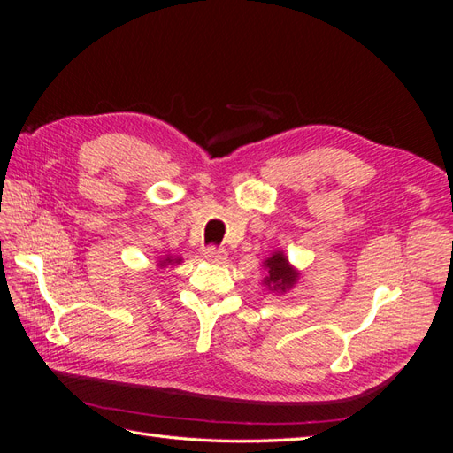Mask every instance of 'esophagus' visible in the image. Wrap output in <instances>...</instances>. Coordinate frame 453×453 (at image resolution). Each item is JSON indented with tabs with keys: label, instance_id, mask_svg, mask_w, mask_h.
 I'll list each match as a JSON object with an SVG mask.
<instances>
[{
	"label": "esophagus",
	"instance_id": "obj_1",
	"mask_svg": "<svg viewBox=\"0 0 453 453\" xmlns=\"http://www.w3.org/2000/svg\"><path fill=\"white\" fill-rule=\"evenodd\" d=\"M203 257H205V260H210V263H215V265H223V263H226V258H228V253L225 251V250H221V248H208L203 251Z\"/></svg>",
	"mask_w": 453,
	"mask_h": 453
}]
</instances>
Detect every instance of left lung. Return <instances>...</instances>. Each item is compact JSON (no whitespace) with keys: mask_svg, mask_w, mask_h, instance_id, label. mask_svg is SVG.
<instances>
[{"mask_svg":"<svg viewBox=\"0 0 453 453\" xmlns=\"http://www.w3.org/2000/svg\"><path fill=\"white\" fill-rule=\"evenodd\" d=\"M263 268L266 270V276L263 285L273 295H285L289 293L300 280V270L289 263V257L285 251H272L270 257L265 258Z\"/></svg>","mask_w":453,"mask_h":453,"instance_id":"left-lung-1","label":"left lung"}]
</instances>
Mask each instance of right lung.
<instances>
[{"label": "right lung", "mask_w": 453, "mask_h": 453, "mask_svg": "<svg viewBox=\"0 0 453 453\" xmlns=\"http://www.w3.org/2000/svg\"><path fill=\"white\" fill-rule=\"evenodd\" d=\"M183 258L181 257H175V255H164V257H158L157 258V268H166V266H177L181 265Z\"/></svg>", "instance_id": "right-lung-1"}]
</instances>
